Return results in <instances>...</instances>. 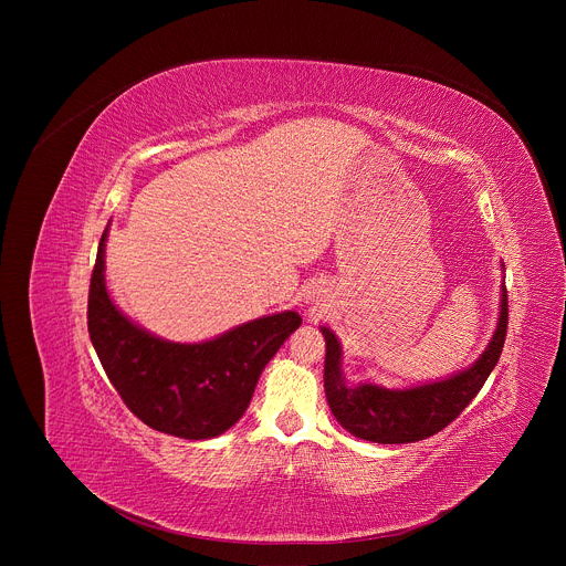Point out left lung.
Listing matches in <instances>:
<instances>
[{
    "label": "left lung",
    "instance_id": "8db88e82",
    "mask_svg": "<svg viewBox=\"0 0 566 566\" xmlns=\"http://www.w3.org/2000/svg\"><path fill=\"white\" fill-rule=\"evenodd\" d=\"M509 329V295L502 291L500 325L481 358L465 371L412 389H385L378 385L349 387L340 371V343L327 327L325 391L338 423L358 439L374 443H415L450 426L479 394L497 365Z\"/></svg>",
    "mask_w": 566,
    "mask_h": 566
}]
</instances>
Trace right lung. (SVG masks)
<instances>
[{"label": "right lung", "mask_w": 566, "mask_h": 566, "mask_svg": "<svg viewBox=\"0 0 566 566\" xmlns=\"http://www.w3.org/2000/svg\"><path fill=\"white\" fill-rule=\"evenodd\" d=\"M105 239L107 230L92 273L87 327L107 378L151 430L195 441L219 437L247 412L260 374L302 317L295 311L266 315L199 345L160 340L112 304Z\"/></svg>", "instance_id": "obj_1"}]
</instances>
